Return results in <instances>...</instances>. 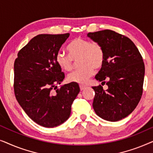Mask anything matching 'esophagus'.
Segmentation results:
<instances>
[{"mask_svg": "<svg viewBox=\"0 0 153 153\" xmlns=\"http://www.w3.org/2000/svg\"><path fill=\"white\" fill-rule=\"evenodd\" d=\"M85 85H80V90H81V91H83V90H84V89H85Z\"/></svg>", "mask_w": 153, "mask_h": 153, "instance_id": "1", "label": "esophagus"}]
</instances>
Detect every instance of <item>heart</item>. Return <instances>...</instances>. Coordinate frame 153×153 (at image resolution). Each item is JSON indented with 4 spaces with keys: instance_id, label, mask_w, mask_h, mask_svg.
<instances>
[{
    "instance_id": "1",
    "label": "heart",
    "mask_w": 153,
    "mask_h": 153,
    "mask_svg": "<svg viewBox=\"0 0 153 153\" xmlns=\"http://www.w3.org/2000/svg\"><path fill=\"white\" fill-rule=\"evenodd\" d=\"M69 55L58 51L56 56L58 65L64 71H70L74 65V60L79 59V64L81 67L68 74L70 82L85 84L90 77L93 74L94 70H99L104 61V51L102 45L96 42L77 37L71 41L67 47Z\"/></svg>"
}]
</instances>
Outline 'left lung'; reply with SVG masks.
<instances>
[{
	"instance_id": "8db88e82",
	"label": "left lung",
	"mask_w": 153,
	"mask_h": 153,
	"mask_svg": "<svg viewBox=\"0 0 153 153\" xmlns=\"http://www.w3.org/2000/svg\"><path fill=\"white\" fill-rule=\"evenodd\" d=\"M87 36L103 47L104 64L95 79L108 85L106 91L101 85L93 87V108L104 120H120L135 109L141 98L145 74L143 58L130 39L114 30L89 33Z\"/></svg>"
}]
</instances>
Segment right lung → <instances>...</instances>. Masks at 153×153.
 Listing matches in <instances>:
<instances>
[{"label": "right lung", "instance_id": "1", "mask_svg": "<svg viewBox=\"0 0 153 153\" xmlns=\"http://www.w3.org/2000/svg\"><path fill=\"white\" fill-rule=\"evenodd\" d=\"M69 36V33L37 35L19 51L14 61L16 99L29 118L45 127H57L68 120L80 91L76 83L56 86L65 78L56 56Z\"/></svg>", "mask_w": 153, "mask_h": 153}]
</instances>
